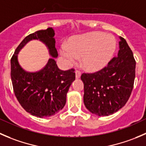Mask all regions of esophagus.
<instances>
[{"label":"esophagus","instance_id":"esophagus-1","mask_svg":"<svg viewBox=\"0 0 146 146\" xmlns=\"http://www.w3.org/2000/svg\"><path fill=\"white\" fill-rule=\"evenodd\" d=\"M75 74H76V79H79V78H80L81 72L79 71V70H76V71H75Z\"/></svg>","mask_w":146,"mask_h":146}]
</instances>
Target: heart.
<instances>
[{
	"label": "heart",
	"instance_id": "obj_1",
	"mask_svg": "<svg viewBox=\"0 0 146 146\" xmlns=\"http://www.w3.org/2000/svg\"><path fill=\"white\" fill-rule=\"evenodd\" d=\"M116 39L110 34L93 32L74 37L68 44H62L60 54L68 63H74L82 57L86 70L96 71L110 61L116 49Z\"/></svg>",
	"mask_w": 146,
	"mask_h": 146
}]
</instances>
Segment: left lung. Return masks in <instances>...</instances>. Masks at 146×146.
<instances>
[{"instance_id": "obj_1", "label": "left lung", "mask_w": 146, "mask_h": 146, "mask_svg": "<svg viewBox=\"0 0 146 146\" xmlns=\"http://www.w3.org/2000/svg\"><path fill=\"white\" fill-rule=\"evenodd\" d=\"M118 55L106 67L93 73H83L84 102L86 109L98 116H109L121 109L132 92L135 60L123 37H120Z\"/></svg>"}]
</instances>
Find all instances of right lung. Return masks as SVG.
Masks as SVG:
<instances>
[{"mask_svg":"<svg viewBox=\"0 0 146 146\" xmlns=\"http://www.w3.org/2000/svg\"><path fill=\"white\" fill-rule=\"evenodd\" d=\"M54 35L52 27L30 34L20 43L11 60V80L17 99L26 111L40 118L52 116L63 109L69 88L75 79L74 69L63 71L54 59H50L40 72H26L18 64L17 56L27 42L39 39L47 46L50 55L57 57Z\"/></svg>","mask_w":146,"mask_h":146,"instance_id":"right-lung-1","label":"right lung"}]
</instances>
